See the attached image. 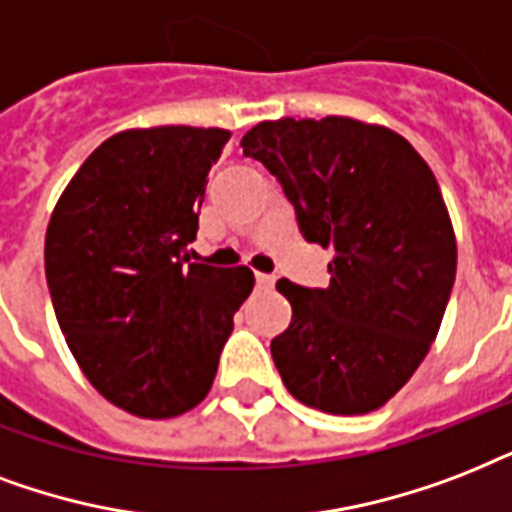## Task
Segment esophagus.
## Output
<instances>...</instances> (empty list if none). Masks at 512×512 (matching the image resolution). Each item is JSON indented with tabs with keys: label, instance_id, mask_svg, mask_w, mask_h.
Here are the masks:
<instances>
[{
	"label": "esophagus",
	"instance_id": "1",
	"mask_svg": "<svg viewBox=\"0 0 512 512\" xmlns=\"http://www.w3.org/2000/svg\"><path fill=\"white\" fill-rule=\"evenodd\" d=\"M256 285H259V288H275V275H267V272H256Z\"/></svg>",
	"mask_w": 512,
	"mask_h": 512
}]
</instances>
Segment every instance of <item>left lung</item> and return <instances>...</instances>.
Instances as JSON below:
<instances>
[{"label":"left lung","mask_w":512,"mask_h":512,"mask_svg":"<svg viewBox=\"0 0 512 512\" xmlns=\"http://www.w3.org/2000/svg\"><path fill=\"white\" fill-rule=\"evenodd\" d=\"M291 200L307 243L334 248L328 288L280 280L293 318L272 360L293 398L326 414L384 406L425 360L457 275L433 170L382 125L259 122L240 141Z\"/></svg>","instance_id":"left-lung-1"}]
</instances>
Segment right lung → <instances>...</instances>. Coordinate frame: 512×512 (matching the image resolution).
I'll return each instance as SVG.
<instances>
[{"mask_svg":"<svg viewBox=\"0 0 512 512\" xmlns=\"http://www.w3.org/2000/svg\"><path fill=\"white\" fill-rule=\"evenodd\" d=\"M229 130L165 125L106 138L74 173L45 237L55 318L109 403L170 419L211 390L248 267L186 264Z\"/></svg>","mask_w":512,"mask_h":512,"instance_id":"right-lung-1","label":"right lung"}]
</instances>
